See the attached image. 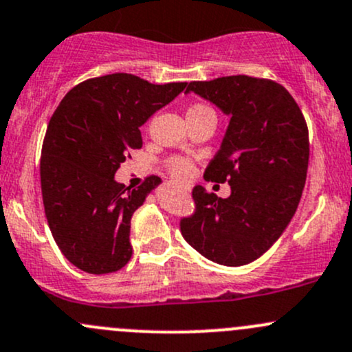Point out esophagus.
Here are the masks:
<instances>
[{
  "mask_svg": "<svg viewBox=\"0 0 352 352\" xmlns=\"http://www.w3.org/2000/svg\"><path fill=\"white\" fill-rule=\"evenodd\" d=\"M182 189L186 190V192H189V190H190V187H187V186H186V187H182Z\"/></svg>",
  "mask_w": 352,
  "mask_h": 352,
  "instance_id": "obj_1",
  "label": "esophagus"
}]
</instances>
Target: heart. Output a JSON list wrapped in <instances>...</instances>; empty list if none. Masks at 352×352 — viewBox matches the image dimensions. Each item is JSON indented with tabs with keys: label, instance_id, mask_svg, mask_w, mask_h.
Returning a JSON list of instances; mask_svg holds the SVG:
<instances>
[{
	"label": "heart",
	"instance_id": "1",
	"mask_svg": "<svg viewBox=\"0 0 352 352\" xmlns=\"http://www.w3.org/2000/svg\"><path fill=\"white\" fill-rule=\"evenodd\" d=\"M208 105H202V104H196L189 109L187 116H192V113H201V112H209ZM168 170L173 177L177 179H186L189 177V173L192 172V163L186 158H172L168 162Z\"/></svg>",
	"mask_w": 352,
	"mask_h": 352
}]
</instances>
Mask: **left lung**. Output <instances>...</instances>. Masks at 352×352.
<instances>
[{
    "label": "left lung",
    "mask_w": 352,
    "mask_h": 352,
    "mask_svg": "<svg viewBox=\"0 0 352 352\" xmlns=\"http://www.w3.org/2000/svg\"><path fill=\"white\" fill-rule=\"evenodd\" d=\"M186 91L230 116L221 148L204 179L232 187L230 197L192 189L196 211L180 219L186 242L221 265L264 255L289 225L307 180L308 127L283 85L245 74L190 81Z\"/></svg>",
    "instance_id": "left-lung-1"
}]
</instances>
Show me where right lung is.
<instances>
[{
	"instance_id": "1",
	"label": "right lung",
	"mask_w": 352,
	"mask_h": 352,
	"mask_svg": "<svg viewBox=\"0 0 352 352\" xmlns=\"http://www.w3.org/2000/svg\"><path fill=\"white\" fill-rule=\"evenodd\" d=\"M186 87L105 74L71 88L52 113L41 155L42 201L56 243L81 271L109 274L129 262L131 218L162 180L148 177L131 189L113 175L143 146L140 127Z\"/></svg>"
}]
</instances>
